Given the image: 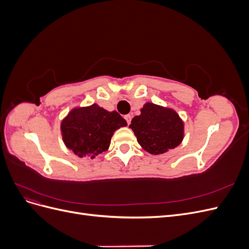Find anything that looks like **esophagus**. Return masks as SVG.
I'll use <instances>...</instances> for the list:
<instances>
[{"label":"esophagus","instance_id":"obj_1","mask_svg":"<svg viewBox=\"0 0 249 249\" xmlns=\"http://www.w3.org/2000/svg\"><path fill=\"white\" fill-rule=\"evenodd\" d=\"M124 119L126 120V123H127V124H131V119H132V115H130V114H127V115H125V116H124Z\"/></svg>","mask_w":249,"mask_h":249}]
</instances>
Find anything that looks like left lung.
I'll list each match as a JSON object with an SVG mask.
<instances>
[{"label":"left lung","instance_id":"obj_1","mask_svg":"<svg viewBox=\"0 0 249 249\" xmlns=\"http://www.w3.org/2000/svg\"><path fill=\"white\" fill-rule=\"evenodd\" d=\"M130 124L140 146L152 155L167 153L182 143L185 124L172 108L145 103Z\"/></svg>","mask_w":249,"mask_h":249}]
</instances>
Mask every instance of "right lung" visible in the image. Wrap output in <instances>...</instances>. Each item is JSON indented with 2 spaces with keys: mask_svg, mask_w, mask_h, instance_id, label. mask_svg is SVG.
<instances>
[{
  "mask_svg": "<svg viewBox=\"0 0 249 249\" xmlns=\"http://www.w3.org/2000/svg\"><path fill=\"white\" fill-rule=\"evenodd\" d=\"M126 125L116 111H108L92 104L72 108L62 119L60 130L65 146L74 155L94 159L108 150L114 132Z\"/></svg>",
  "mask_w": 249,
  "mask_h": 249,
  "instance_id": "right-lung-1",
  "label": "right lung"
}]
</instances>
